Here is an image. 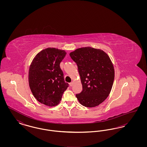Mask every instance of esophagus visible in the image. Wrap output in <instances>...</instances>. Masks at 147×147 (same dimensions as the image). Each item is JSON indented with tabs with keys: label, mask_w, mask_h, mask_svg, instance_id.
<instances>
[{
	"label": "esophagus",
	"mask_w": 147,
	"mask_h": 147,
	"mask_svg": "<svg viewBox=\"0 0 147 147\" xmlns=\"http://www.w3.org/2000/svg\"><path fill=\"white\" fill-rule=\"evenodd\" d=\"M73 83H74V82H71V83H70V86H73Z\"/></svg>",
	"instance_id": "34e87169"
}]
</instances>
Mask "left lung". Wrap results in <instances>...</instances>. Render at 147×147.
<instances>
[{"label": "left lung", "mask_w": 147, "mask_h": 147, "mask_svg": "<svg viewBox=\"0 0 147 147\" xmlns=\"http://www.w3.org/2000/svg\"><path fill=\"white\" fill-rule=\"evenodd\" d=\"M77 63L83 90L76 94L84 106L93 107L104 101L112 89L115 71L109 56L90 47L78 49L69 54Z\"/></svg>", "instance_id": "1"}]
</instances>
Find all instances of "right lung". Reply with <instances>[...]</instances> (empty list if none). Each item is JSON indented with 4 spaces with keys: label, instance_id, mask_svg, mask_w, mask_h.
Masks as SVG:
<instances>
[{
    "label": "right lung",
    "instance_id": "right-lung-1",
    "mask_svg": "<svg viewBox=\"0 0 147 147\" xmlns=\"http://www.w3.org/2000/svg\"><path fill=\"white\" fill-rule=\"evenodd\" d=\"M65 55V51L47 48L35 56L30 66L29 86L34 97L41 104L50 107L58 105L69 86L60 68Z\"/></svg>",
    "mask_w": 147,
    "mask_h": 147
}]
</instances>
